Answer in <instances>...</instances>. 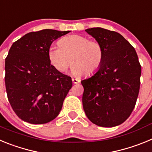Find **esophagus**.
I'll return each mask as SVG.
<instances>
[{
  "mask_svg": "<svg viewBox=\"0 0 152 152\" xmlns=\"http://www.w3.org/2000/svg\"><path fill=\"white\" fill-rule=\"evenodd\" d=\"M72 82L74 83V84H77V83L80 82V80H77V79H75V78H72Z\"/></svg>",
  "mask_w": 152,
  "mask_h": 152,
  "instance_id": "esophagus-1",
  "label": "esophagus"
}]
</instances>
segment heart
<instances>
[{"label": "heart", "mask_w": 152, "mask_h": 152, "mask_svg": "<svg viewBox=\"0 0 152 152\" xmlns=\"http://www.w3.org/2000/svg\"><path fill=\"white\" fill-rule=\"evenodd\" d=\"M59 47H51L48 57L58 72H64L72 64L71 71L75 76L95 73L101 65L103 50L100 42L89 40L85 36L72 35L58 41Z\"/></svg>", "instance_id": "b5f03b06"}]
</instances>
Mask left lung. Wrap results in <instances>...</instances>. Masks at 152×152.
<instances>
[{"mask_svg":"<svg viewBox=\"0 0 152 152\" xmlns=\"http://www.w3.org/2000/svg\"><path fill=\"white\" fill-rule=\"evenodd\" d=\"M85 31L102 45L103 59L92 76L81 80L83 108L97 126H119L130 116L139 95L142 70L138 56L116 32L100 27Z\"/></svg>","mask_w":152,"mask_h":152,"instance_id":"8db88e82","label":"left lung"}]
</instances>
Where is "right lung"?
I'll return each instance as SVG.
<instances>
[{
	"label": "right lung",
	"mask_w": 152,
	"mask_h": 152,
	"mask_svg": "<svg viewBox=\"0 0 152 152\" xmlns=\"http://www.w3.org/2000/svg\"><path fill=\"white\" fill-rule=\"evenodd\" d=\"M69 32H31L10 47L5 59V86L13 111L23 121L44 124L59 114L72 80L51 64L48 51L52 42Z\"/></svg>",
	"instance_id": "right-lung-1"
}]
</instances>
